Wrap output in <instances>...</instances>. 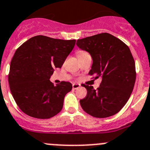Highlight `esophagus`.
Instances as JSON below:
<instances>
[{
    "instance_id": "34e87169",
    "label": "esophagus",
    "mask_w": 150,
    "mask_h": 150,
    "mask_svg": "<svg viewBox=\"0 0 150 150\" xmlns=\"http://www.w3.org/2000/svg\"><path fill=\"white\" fill-rule=\"evenodd\" d=\"M80 87H81V85H80V84H78V83L72 84V88H73V89H77V88H80Z\"/></svg>"
}]
</instances>
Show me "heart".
I'll return each instance as SVG.
<instances>
[{
	"mask_svg": "<svg viewBox=\"0 0 150 150\" xmlns=\"http://www.w3.org/2000/svg\"><path fill=\"white\" fill-rule=\"evenodd\" d=\"M76 53H77V56H78V57L80 58V57H81V56H84V55L87 54L88 53H87V52H86V51H84V50H78Z\"/></svg>",
	"mask_w": 150,
	"mask_h": 150,
	"instance_id": "b5f03b06",
	"label": "heart"
}]
</instances>
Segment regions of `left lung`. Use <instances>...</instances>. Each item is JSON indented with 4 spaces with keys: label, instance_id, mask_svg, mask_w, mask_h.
Segmentation results:
<instances>
[{
    "label": "left lung",
    "instance_id": "obj_1",
    "mask_svg": "<svg viewBox=\"0 0 150 150\" xmlns=\"http://www.w3.org/2000/svg\"><path fill=\"white\" fill-rule=\"evenodd\" d=\"M77 45L92 58L88 75L102 78L97 89L91 86H83L87 90L86 96L80 100L83 110L97 118L117 114L130 98L136 81L135 61L130 48L108 33L78 40Z\"/></svg>",
    "mask_w": 150,
    "mask_h": 150
}]
</instances>
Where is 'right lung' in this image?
<instances>
[{"instance_id": "1", "label": "right lung", "mask_w": 150, "mask_h": 150, "mask_svg": "<svg viewBox=\"0 0 150 150\" xmlns=\"http://www.w3.org/2000/svg\"><path fill=\"white\" fill-rule=\"evenodd\" d=\"M75 40L53 39L42 35L25 42L14 53L8 75L11 93L20 110L36 119H49L62 110L69 82L56 86L50 81L55 68H61Z\"/></svg>"}]
</instances>
